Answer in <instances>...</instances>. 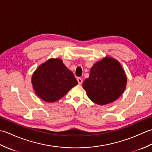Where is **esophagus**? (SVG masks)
<instances>
[{"label":"esophagus","instance_id":"1","mask_svg":"<svg viewBox=\"0 0 152 152\" xmlns=\"http://www.w3.org/2000/svg\"><path fill=\"white\" fill-rule=\"evenodd\" d=\"M77 81H78V84L79 85H81L82 83V78H77Z\"/></svg>","mask_w":152,"mask_h":152}]
</instances>
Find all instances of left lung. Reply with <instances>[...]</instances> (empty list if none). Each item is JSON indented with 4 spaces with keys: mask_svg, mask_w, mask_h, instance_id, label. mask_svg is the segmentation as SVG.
<instances>
[{
    "mask_svg": "<svg viewBox=\"0 0 152 152\" xmlns=\"http://www.w3.org/2000/svg\"><path fill=\"white\" fill-rule=\"evenodd\" d=\"M127 86V76L120 63L111 57L94 64L82 87L87 95L95 104L104 105L114 102Z\"/></svg>",
    "mask_w": 152,
    "mask_h": 152,
    "instance_id": "obj_1",
    "label": "left lung"
}]
</instances>
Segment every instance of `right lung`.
Returning <instances> with one entry per match:
<instances>
[{
    "instance_id": "obj_1",
    "label": "right lung",
    "mask_w": 152,
    "mask_h": 152,
    "mask_svg": "<svg viewBox=\"0 0 152 152\" xmlns=\"http://www.w3.org/2000/svg\"><path fill=\"white\" fill-rule=\"evenodd\" d=\"M31 83L36 95L47 102L58 101L78 84L72 71L59 58H51L38 66Z\"/></svg>"
}]
</instances>
